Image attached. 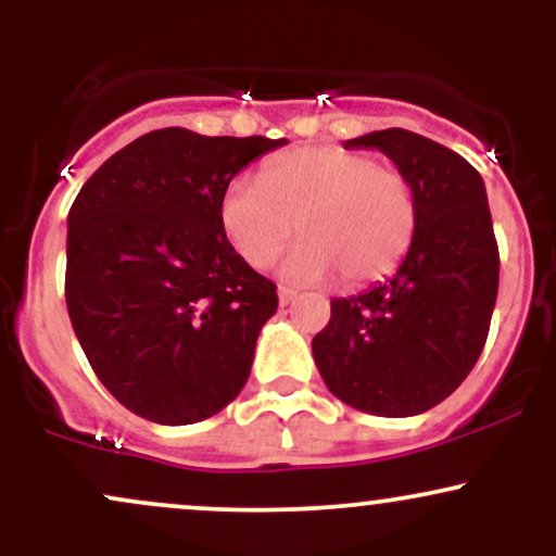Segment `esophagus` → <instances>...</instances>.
<instances>
[{"instance_id":"obj_1","label":"esophagus","mask_w":556,"mask_h":556,"mask_svg":"<svg viewBox=\"0 0 556 556\" xmlns=\"http://www.w3.org/2000/svg\"><path fill=\"white\" fill-rule=\"evenodd\" d=\"M295 300V290L290 287H279V305H290Z\"/></svg>"}]
</instances>
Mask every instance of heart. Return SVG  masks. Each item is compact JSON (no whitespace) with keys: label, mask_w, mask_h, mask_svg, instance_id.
<instances>
[{"label":"heart","mask_w":556,"mask_h":556,"mask_svg":"<svg viewBox=\"0 0 556 556\" xmlns=\"http://www.w3.org/2000/svg\"><path fill=\"white\" fill-rule=\"evenodd\" d=\"M222 229L253 269L282 253L292 232L303 240L282 264L287 279L348 287L384 279L402 264L418 232V195L394 167L334 146L271 156L261 182L240 177L222 198Z\"/></svg>","instance_id":"b5f03b06"}]
</instances>
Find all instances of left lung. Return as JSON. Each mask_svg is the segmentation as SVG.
<instances>
[{
    "label": "left lung",
    "mask_w": 556,
    "mask_h": 556,
    "mask_svg": "<svg viewBox=\"0 0 556 556\" xmlns=\"http://www.w3.org/2000/svg\"><path fill=\"white\" fill-rule=\"evenodd\" d=\"M379 149L418 195V232L387 282L331 300L311 342L329 392L371 416L431 410L463 384L489 337L500 248L481 175L446 146L389 127L344 140Z\"/></svg>",
    "instance_id": "8db88e82"
}]
</instances>
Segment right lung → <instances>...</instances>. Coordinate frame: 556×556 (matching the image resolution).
I'll return each instance as SVG.
<instances>
[{
  "label": "right lung",
  "mask_w": 556,
  "mask_h": 556,
  "mask_svg": "<svg viewBox=\"0 0 556 556\" xmlns=\"http://www.w3.org/2000/svg\"><path fill=\"white\" fill-rule=\"evenodd\" d=\"M287 140L146 132L106 159L67 214L65 298L99 381L136 416L185 426L240 394L277 285L238 256L222 198Z\"/></svg>",
  "instance_id": "obj_1"
}]
</instances>
